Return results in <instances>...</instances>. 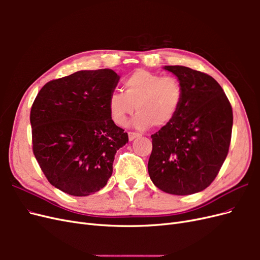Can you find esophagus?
<instances>
[{"label": "esophagus", "mask_w": 260, "mask_h": 260, "mask_svg": "<svg viewBox=\"0 0 260 260\" xmlns=\"http://www.w3.org/2000/svg\"><path fill=\"white\" fill-rule=\"evenodd\" d=\"M128 137H129L130 141H133L136 138H139L140 135H139V133H137V132H131L130 131V132H128Z\"/></svg>", "instance_id": "esophagus-1"}]
</instances>
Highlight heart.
<instances>
[{"label": "heart", "instance_id": "heart-1", "mask_svg": "<svg viewBox=\"0 0 260 260\" xmlns=\"http://www.w3.org/2000/svg\"><path fill=\"white\" fill-rule=\"evenodd\" d=\"M124 92L114 91L108 98V109L118 125H124L135 113L132 124L145 130L153 124L164 127L177 116L183 99V89L174 77H164L138 69L125 78Z\"/></svg>", "mask_w": 260, "mask_h": 260}]
</instances>
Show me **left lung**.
<instances>
[{
    "label": "left lung",
    "instance_id": "left-lung-1",
    "mask_svg": "<svg viewBox=\"0 0 260 260\" xmlns=\"http://www.w3.org/2000/svg\"><path fill=\"white\" fill-rule=\"evenodd\" d=\"M183 89L180 109L152 135L148 175L159 190L175 195L201 192L217 177L229 152L232 107L214 78L184 66H165Z\"/></svg>",
    "mask_w": 260,
    "mask_h": 260
}]
</instances>
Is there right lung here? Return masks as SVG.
Wrapping results in <instances>:
<instances>
[{
  "instance_id": "add662e5",
  "label": "right lung",
  "mask_w": 260,
  "mask_h": 260,
  "mask_svg": "<svg viewBox=\"0 0 260 260\" xmlns=\"http://www.w3.org/2000/svg\"><path fill=\"white\" fill-rule=\"evenodd\" d=\"M112 69L80 70L46 83L30 112L32 149L49 182L74 196L103 188L128 133L115 124L108 98L119 81Z\"/></svg>"
}]
</instances>
